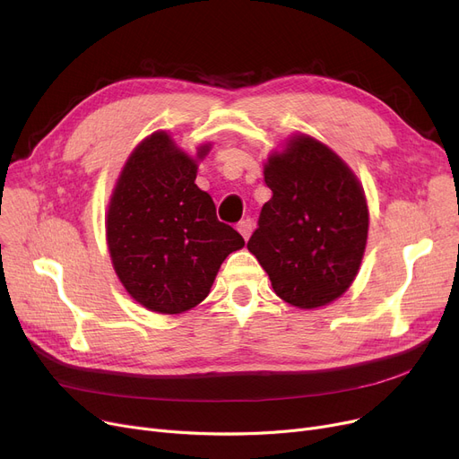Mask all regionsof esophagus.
I'll list each match as a JSON object with an SVG mask.
<instances>
[{
  "label": "esophagus",
  "mask_w": 459,
  "mask_h": 459,
  "mask_svg": "<svg viewBox=\"0 0 459 459\" xmlns=\"http://www.w3.org/2000/svg\"><path fill=\"white\" fill-rule=\"evenodd\" d=\"M238 230H239V234L244 236V239H247V238L251 236V232H253V221H251V220L239 221V223H238Z\"/></svg>",
  "instance_id": "esophagus-1"
}]
</instances>
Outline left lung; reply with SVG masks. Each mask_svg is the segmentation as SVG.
<instances>
[{"instance_id":"left-lung-1","label":"left lung","mask_w":459,"mask_h":459,"mask_svg":"<svg viewBox=\"0 0 459 459\" xmlns=\"http://www.w3.org/2000/svg\"><path fill=\"white\" fill-rule=\"evenodd\" d=\"M272 199L247 249L275 294L299 308L341 298L363 260L368 208L363 187L325 144L298 135L264 167Z\"/></svg>"}]
</instances>
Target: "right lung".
I'll use <instances>...</instances> for the list:
<instances>
[{
	"label": "right lung",
	"instance_id": "obj_1",
	"mask_svg": "<svg viewBox=\"0 0 459 459\" xmlns=\"http://www.w3.org/2000/svg\"><path fill=\"white\" fill-rule=\"evenodd\" d=\"M195 177V161L156 132L128 158L108 210V247L120 282L137 303L161 315L199 305L223 260L246 246L239 232L217 220Z\"/></svg>",
	"mask_w": 459,
	"mask_h": 459
}]
</instances>
